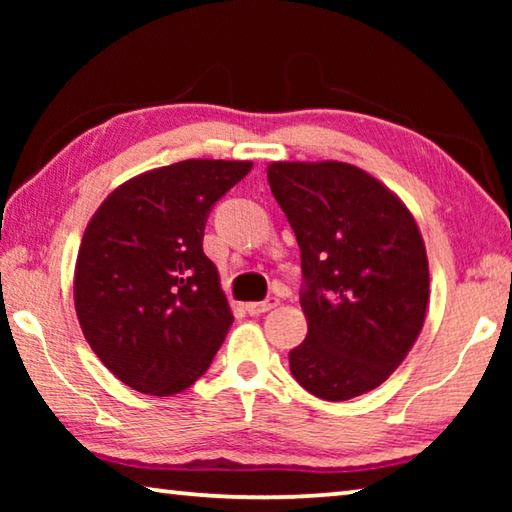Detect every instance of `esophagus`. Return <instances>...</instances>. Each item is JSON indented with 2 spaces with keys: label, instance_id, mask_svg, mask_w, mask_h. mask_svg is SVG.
<instances>
[{
  "label": "esophagus",
  "instance_id": "esophagus-1",
  "mask_svg": "<svg viewBox=\"0 0 512 512\" xmlns=\"http://www.w3.org/2000/svg\"><path fill=\"white\" fill-rule=\"evenodd\" d=\"M277 298H266V300H262V302H246V311L250 316H259V314H264V311H271L273 307H277Z\"/></svg>",
  "mask_w": 512,
  "mask_h": 512
}]
</instances>
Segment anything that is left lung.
I'll return each instance as SVG.
<instances>
[{
	"label": "left lung",
	"instance_id": "1",
	"mask_svg": "<svg viewBox=\"0 0 512 512\" xmlns=\"http://www.w3.org/2000/svg\"><path fill=\"white\" fill-rule=\"evenodd\" d=\"M268 185L296 232L307 336L289 352L311 395L345 402L393 375L422 332L429 259L409 207L339 160L271 162Z\"/></svg>",
	"mask_w": 512,
	"mask_h": 512
}]
</instances>
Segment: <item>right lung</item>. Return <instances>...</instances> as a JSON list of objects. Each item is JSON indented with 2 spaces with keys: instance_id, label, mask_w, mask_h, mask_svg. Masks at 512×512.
Segmentation results:
<instances>
[{
  "instance_id": "add662e5",
  "label": "right lung",
  "mask_w": 512,
  "mask_h": 512,
  "mask_svg": "<svg viewBox=\"0 0 512 512\" xmlns=\"http://www.w3.org/2000/svg\"><path fill=\"white\" fill-rule=\"evenodd\" d=\"M250 160H183L106 196L83 232L74 307L85 341L137 393H183L210 368L232 325L216 266L203 253L212 205Z\"/></svg>"
}]
</instances>
